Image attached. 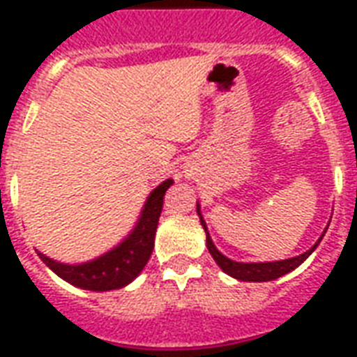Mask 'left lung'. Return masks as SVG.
<instances>
[{
	"mask_svg": "<svg viewBox=\"0 0 357 357\" xmlns=\"http://www.w3.org/2000/svg\"><path fill=\"white\" fill-rule=\"evenodd\" d=\"M162 196L165 189L159 185L150 192L135 228L123 237L122 243L94 259L79 265H66L47 257L40 250H36V254L59 278H63L75 287L100 293L126 287L139 276L150 259L153 248V229L157 228V220L162 209Z\"/></svg>",
	"mask_w": 357,
	"mask_h": 357,
	"instance_id": "obj_1",
	"label": "left lung"
}]
</instances>
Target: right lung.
<instances>
[{
  "label": "right lung",
  "mask_w": 357,
  "mask_h": 357,
  "mask_svg": "<svg viewBox=\"0 0 357 357\" xmlns=\"http://www.w3.org/2000/svg\"><path fill=\"white\" fill-rule=\"evenodd\" d=\"M198 215H200V211H198ZM202 226H206L204 220H202ZM315 246H313L310 252H305V254L287 261H278V263H237V261H231L228 259V257H224V255L218 254L211 241L207 243V248H209V252L213 254V257H215V261L218 263V266H220L226 274H229V276L235 278V280H241V282H271V280H276V278L283 276L285 272H289L291 268H294V266H298L300 263H304L305 257L315 250Z\"/></svg>",
  "instance_id": "1"
}]
</instances>
